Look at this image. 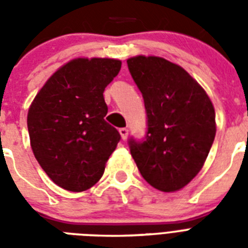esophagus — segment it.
Segmentation results:
<instances>
[{
    "mask_svg": "<svg viewBox=\"0 0 248 248\" xmlns=\"http://www.w3.org/2000/svg\"><path fill=\"white\" fill-rule=\"evenodd\" d=\"M120 134H121V138H122L124 140H126L128 136V130L126 127L120 128Z\"/></svg>",
    "mask_w": 248,
    "mask_h": 248,
    "instance_id": "esophagus-1",
    "label": "esophagus"
}]
</instances>
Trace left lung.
Returning <instances> with one entry per match:
<instances>
[{"label": "left lung", "mask_w": 248, "mask_h": 248, "mask_svg": "<svg viewBox=\"0 0 248 248\" xmlns=\"http://www.w3.org/2000/svg\"><path fill=\"white\" fill-rule=\"evenodd\" d=\"M147 112L144 139H128L141 176L162 192L184 188L202 169L216 134L215 110L183 68L157 56L127 60Z\"/></svg>", "instance_id": "1"}]
</instances>
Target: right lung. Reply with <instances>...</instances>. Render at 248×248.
Listing matches in <instances>:
<instances>
[{
    "label": "right lung",
    "mask_w": 248,
    "mask_h": 248,
    "mask_svg": "<svg viewBox=\"0 0 248 248\" xmlns=\"http://www.w3.org/2000/svg\"><path fill=\"white\" fill-rule=\"evenodd\" d=\"M120 69V60H72L48 78L29 108L34 157L62 188L83 192L96 184L121 140L104 120L108 107L103 96Z\"/></svg>",
    "instance_id": "obj_1"
}]
</instances>
